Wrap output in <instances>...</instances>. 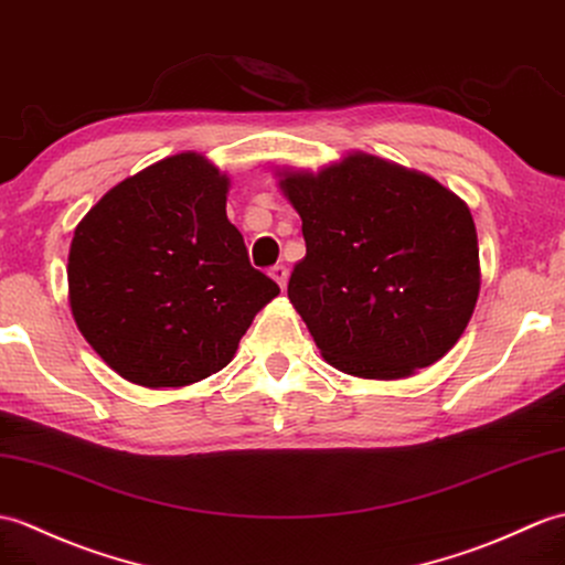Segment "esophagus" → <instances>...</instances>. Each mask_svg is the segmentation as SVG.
<instances>
[{
    "label": "esophagus",
    "instance_id": "obj_1",
    "mask_svg": "<svg viewBox=\"0 0 565 565\" xmlns=\"http://www.w3.org/2000/svg\"><path fill=\"white\" fill-rule=\"evenodd\" d=\"M269 277L277 281L281 288H286V281H288V269L284 267V265H274L271 269H269Z\"/></svg>",
    "mask_w": 565,
    "mask_h": 565
}]
</instances>
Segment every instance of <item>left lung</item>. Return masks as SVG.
Returning <instances> with one entry per match:
<instances>
[{
    "mask_svg": "<svg viewBox=\"0 0 565 565\" xmlns=\"http://www.w3.org/2000/svg\"><path fill=\"white\" fill-rule=\"evenodd\" d=\"M306 257L288 298L334 369L409 377L448 353L479 298L469 206L418 170L349 153L320 173H281Z\"/></svg>",
    "mask_w": 565,
    "mask_h": 565,
    "instance_id": "8db88e82",
    "label": "left lung"
}]
</instances>
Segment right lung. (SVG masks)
Instances as JSON below:
<instances>
[{
    "label": "right lung",
    "instance_id": "right-lung-1",
    "mask_svg": "<svg viewBox=\"0 0 565 565\" xmlns=\"http://www.w3.org/2000/svg\"><path fill=\"white\" fill-rule=\"evenodd\" d=\"M226 194L228 178L204 156L175 153L103 194L76 226L72 315L129 383L182 387L221 371L279 296L247 259Z\"/></svg>",
    "mask_w": 565,
    "mask_h": 565
}]
</instances>
